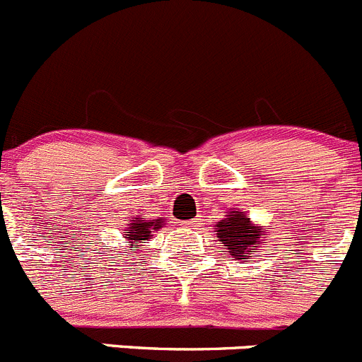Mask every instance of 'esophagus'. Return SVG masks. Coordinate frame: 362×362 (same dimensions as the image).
<instances>
[{
  "mask_svg": "<svg viewBox=\"0 0 362 362\" xmlns=\"http://www.w3.org/2000/svg\"><path fill=\"white\" fill-rule=\"evenodd\" d=\"M185 227H198L197 219H191V221H185Z\"/></svg>",
  "mask_w": 362,
  "mask_h": 362,
  "instance_id": "34e87169",
  "label": "esophagus"
}]
</instances>
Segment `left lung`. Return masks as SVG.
I'll use <instances>...</instances> for the list:
<instances>
[{
    "label": "left lung",
    "instance_id": "8db88e82",
    "mask_svg": "<svg viewBox=\"0 0 362 362\" xmlns=\"http://www.w3.org/2000/svg\"><path fill=\"white\" fill-rule=\"evenodd\" d=\"M218 227V239L223 246H227L228 255L234 259H246L252 250H257L261 245V238L264 234V228L257 227L250 221V216L241 211H228L227 218L216 225Z\"/></svg>",
    "mask_w": 362,
    "mask_h": 362
}]
</instances>
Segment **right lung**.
Returning <instances> with one entry per match:
<instances>
[{
    "label": "right lung",
    "instance_id": "obj_1",
    "mask_svg": "<svg viewBox=\"0 0 362 362\" xmlns=\"http://www.w3.org/2000/svg\"><path fill=\"white\" fill-rule=\"evenodd\" d=\"M162 225H164V221H162L160 218L146 219L143 218V216H139V218L130 219L127 232H124L123 235L128 239L130 246H139V243L150 241L153 232H157L158 228H162Z\"/></svg>",
    "mask_w": 362,
    "mask_h": 362
}]
</instances>
